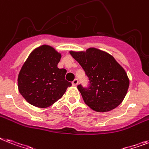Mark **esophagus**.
I'll return each instance as SVG.
<instances>
[{
	"label": "esophagus",
	"instance_id": "1",
	"mask_svg": "<svg viewBox=\"0 0 149 149\" xmlns=\"http://www.w3.org/2000/svg\"><path fill=\"white\" fill-rule=\"evenodd\" d=\"M78 83H79V81H78V79H75L74 80L72 81V84L73 86H77V84H78Z\"/></svg>",
	"mask_w": 149,
	"mask_h": 149
}]
</instances>
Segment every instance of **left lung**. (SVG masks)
<instances>
[{"instance_id":"obj_1","label":"left lung","mask_w":149,"mask_h":149,"mask_svg":"<svg viewBox=\"0 0 149 149\" xmlns=\"http://www.w3.org/2000/svg\"><path fill=\"white\" fill-rule=\"evenodd\" d=\"M89 79L86 87L77 86L86 105L96 112H108L123 102L129 86L124 69L113 56L95 48L70 52Z\"/></svg>"}]
</instances>
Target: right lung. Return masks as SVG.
<instances>
[{
    "instance_id": "add662e5",
    "label": "right lung",
    "mask_w": 149,
    "mask_h": 149,
    "mask_svg": "<svg viewBox=\"0 0 149 149\" xmlns=\"http://www.w3.org/2000/svg\"><path fill=\"white\" fill-rule=\"evenodd\" d=\"M61 54L53 47L43 45L35 49L18 75V89L33 106L46 108L62 97L71 83L65 79L66 70L59 69Z\"/></svg>"
}]
</instances>
